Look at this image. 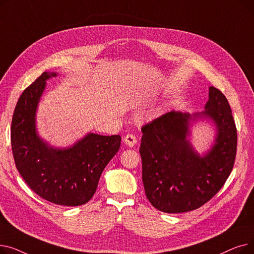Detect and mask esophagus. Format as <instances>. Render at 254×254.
<instances>
[{"instance_id":"34e87169","label":"esophagus","mask_w":254,"mask_h":254,"mask_svg":"<svg viewBox=\"0 0 254 254\" xmlns=\"http://www.w3.org/2000/svg\"><path fill=\"white\" fill-rule=\"evenodd\" d=\"M124 141H125V143H126L127 146H129V147H132V146H135L136 143H137V138H136L135 135L127 134V135L125 137Z\"/></svg>"}]
</instances>
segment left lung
<instances>
[{
	"label": "left lung",
	"mask_w": 254,
	"mask_h": 254,
	"mask_svg": "<svg viewBox=\"0 0 254 254\" xmlns=\"http://www.w3.org/2000/svg\"><path fill=\"white\" fill-rule=\"evenodd\" d=\"M201 113L171 111L142 127V181L147 198L157 210L183 213L195 210L214 196L229 178L237 152V128L223 93L209 87ZM211 119L217 127L215 145L204 157L187 139L189 123Z\"/></svg>",
	"instance_id": "obj_1"
}]
</instances>
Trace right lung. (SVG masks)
<instances>
[{
    "label": "right lung",
    "mask_w": 254,
    "mask_h": 254,
    "mask_svg": "<svg viewBox=\"0 0 254 254\" xmlns=\"http://www.w3.org/2000/svg\"><path fill=\"white\" fill-rule=\"evenodd\" d=\"M56 76L44 72L21 93L12 117L11 146L19 174L34 192L50 203L74 207L86 204L95 194L122 138L89 132L63 149L51 147L40 138L36 130L37 107L46 80Z\"/></svg>",
    "instance_id": "1"
}]
</instances>
